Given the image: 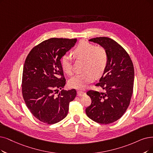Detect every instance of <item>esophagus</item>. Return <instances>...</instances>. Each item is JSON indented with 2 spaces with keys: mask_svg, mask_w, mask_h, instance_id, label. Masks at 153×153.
I'll use <instances>...</instances> for the list:
<instances>
[{
  "mask_svg": "<svg viewBox=\"0 0 153 153\" xmlns=\"http://www.w3.org/2000/svg\"><path fill=\"white\" fill-rule=\"evenodd\" d=\"M85 94V93L84 92V91H77V95L78 96H83V95H84Z\"/></svg>",
  "mask_w": 153,
  "mask_h": 153,
  "instance_id": "esophagus-1",
  "label": "esophagus"
}]
</instances>
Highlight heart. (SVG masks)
Returning <instances> with one entry per match:
<instances>
[{
    "label": "heart",
    "instance_id": "heart-1",
    "mask_svg": "<svg viewBox=\"0 0 153 153\" xmlns=\"http://www.w3.org/2000/svg\"><path fill=\"white\" fill-rule=\"evenodd\" d=\"M76 58L85 60L84 72L75 75L69 81L70 87L83 89L92 82L95 76H101L105 71L107 63L108 55L104 48L96 47L86 41H82L73 51ZM62 65L64 71L68 75L73 74V70L70 58L65 55L62 59Z\"/></svg>",
    "mask_w": 153,
    "mask_h": 153
}]
</instances>
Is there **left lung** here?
Instances as JSON below:
<instances>
[{
  "instance_id": "8db88e82",
  "label": "left lung",
  "mask_w": 153,
  "mask_h": 153,
  "mask_svg": "<svg viewBox=\"0 0 153 153\" xmlns=\"http://www.w3.org/2000/svg\"><path fill=\"white\" fill-rule=\"evenodd\" d=\"M107 51L108 63L99 83L104 92L89 90L91 105L85 112L96 123L108 124L119 119L129 107L133 92L134 69L132 60L124 49L107 37L90 39Z\"/></svg>"
}]
</instances>
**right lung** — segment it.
Listing matches in <instances>:
<instances>
[{
  "label": "right lung",
  "mask_w": 153,
  "mask_h": 153,
  "mask_svg": "<svg viewBox=\"0 0 153 153\" xmlns=\"http://www.w3.org/2000/svg\"><path fill=\"white\" fill-rule=\"evenodd\" d=\"M76 39L51 38L41 42L29 52L24 63L22 92L32 114L48 124L66 117L69 103L76 95L75 89L62 90L66 80L61 63L67 51L75 46Z\"/></svg>",
  "instance_id": "obj_1"
}]
</instances>
